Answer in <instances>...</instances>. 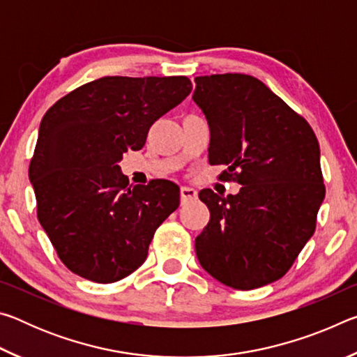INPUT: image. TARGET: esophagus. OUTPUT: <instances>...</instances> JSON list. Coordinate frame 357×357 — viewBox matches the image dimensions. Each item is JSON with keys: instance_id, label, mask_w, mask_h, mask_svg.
Listing matches in <instances>:
<instances>
[{"instance_id": "esophagus-1", "label": "esophagus", "mask_w": 357, "mask_h": 357, "mask_svg": "<svg viewBox=\"0 0 357 357\" xmlns=\"http://www.w3.org/2000/svg\"><path fill=\"white\" fill-rule=\"evenodd\" d=\"M197 198V190L192 189V187H181V200L183 203L189 200H195Z\"/></svg>"}]
</instances>
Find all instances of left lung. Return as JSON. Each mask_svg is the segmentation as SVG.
Returning a JSON list of instances; mask_svg holds the SVG:
<instances>
[{"label":"left lung","instance_id":"1","mask_svg":"<svg viewBox=\"0 0 357 357\" xmlns=\"http://www.w3.org/2000/svg\"><path fill=\"white\" fill-rule=\"evenodd\" d=\"M192 99L208 119L211 165L236 195L211 189L200 200L211 213L195 239L203 269L234 289L279 280L315 233L324 200L319 144L309 123L258 78L195 77Z\"/></svg>","mask_w":357,"mask_h":357}]
</instances>
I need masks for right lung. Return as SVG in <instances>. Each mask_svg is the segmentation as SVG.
<instances>
[{
	"mask_svg": "<svg viewBox=\"0 0 357 357\" xmlns=\"http://www.w3.org/2000/svg\"><path fill=\"white\" fill-rule=\"evenodd\" d=\"M190 91L183 75L102 77L44 114L29 181L40 225L74 274L112 283L144 263L155 229L179 206V187L129 185L118 164Z\"/></svg>",
	"mask_w": 357,
	"mask_h": 357,
	"instance_id": "right-lung-1",
	"label": "right lung"
}]
</instances>
